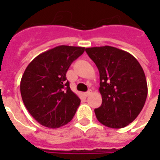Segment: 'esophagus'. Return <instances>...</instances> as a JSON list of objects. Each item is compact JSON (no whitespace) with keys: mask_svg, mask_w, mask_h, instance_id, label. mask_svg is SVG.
Returning a JSON list of instances; mask_svg holds the SVG:
<instances>
[{"mask_svg":"<svg viewBox=\"0 0 160 160\" xmlns=\"http://www.w3.org/2000/svg\"><path fill=\"white\" fill-rule=\"evenodd\" d=\"M91 93H92V90H89V91H87V92H85V93H84V95H85L86 97H88V96H89Z\"/></svg>","mask_w":160,"mask_h":160,"instance_id":"34e87169","label":"esophagus"}]
</instances>
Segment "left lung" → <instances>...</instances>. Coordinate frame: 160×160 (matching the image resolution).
Masks as SVG:
<instances>
[{
	"mask_svg": "<svg viewBox=\"0 0 160 160\" xmlns=\"http://www.w3.org/2000/svg\"><path fill=\"white\" fill-rule=\"evenodd\" d=\"M99 72L102 104L95 109L99 122L111 128L128 126L137 118L148 96L145 73L128 52L111 46L87 48Z\"/></svg>",
	"mask_w": 160,
	"mask_h": 160,
	"instance_id": "8db88e82",
	"label": "left lung"
}]
</instances>
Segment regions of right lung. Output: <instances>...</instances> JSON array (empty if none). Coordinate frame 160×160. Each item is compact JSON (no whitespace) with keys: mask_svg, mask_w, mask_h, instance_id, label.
<instances>
[{"mask_svg":"<svg viewBox=\"0 0 160 160\" xmlns=\"http://www.w3.org/2000/svg\"><path fill=\"white\" fill-rule=\"evenodd\" d=\"M84 51V47L57 46L35 57L25 70L20 81L22 100L42 126L56 128L73 119L80 99L70 89L66 73Z\"/></svg>","mask_w":160,"mask_h":160,"instance_id":"1","label":"right lung"}]
</instances>
